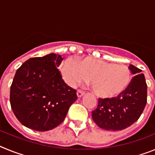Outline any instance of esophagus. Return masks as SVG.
<instances>
[{"label": "esophagus", "mask_w": 155, "mask_h": 155, "mask_svg": "<svg viewBox=\"0 0 155 155\" xmlns=\"http://www.w3.org/2000/svg\"><path fill=\"white\" fill-rule=\"evenodd\" d=\"M84 94V91H81V90H78V91H77V96L78 97V98H81V97H82L83 95Z\"/></svg>", "instance_id": "34e87169"}]
</instances>
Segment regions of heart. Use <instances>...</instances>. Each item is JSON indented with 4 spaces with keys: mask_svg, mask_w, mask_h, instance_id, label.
<instances>
[{
    "mask_svg": "<svg viewBox=\"0 0 155 155\" xmlns=\"http://www.w3.org/2000/svg\"><path fill=\"white\" fill-rule=\"evenodd\" d=\"M61 72L64 81L71 87L89 79L92 91L102 98L117 96L131 81V72L127 67L92 57H85L79 62L72 57L66 59Z\"/></svg>",
    "mask_w": 155,
    "mask_h": 155,
    "instance_id": "heart-1",
    "label": "heart"
}]
</instances>
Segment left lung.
<instances>
[{"label":"left lung","mask_w":155,"mask_h":155,"mask_svg":"<svg viewBox=\"0 0 155 155\" xmlns=\"http://www.w3.org/2000/svg\"><path fill=\"white\" fill-rule=\"evenodd\" d=\"M132 78L127 89L111 98H98V107L91 112L92 120L106 130H122L134 124L143 113L147 103V86L141 70L129 66Z\"/></svg>","instance_id":"1"}]
</instances>
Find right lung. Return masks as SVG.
Listing matches in <instances>:
<instances>
[{
	"label": "right lung",
	"mask_w": 155,
	"mask_h": 155,
	"mask_svg": "<svg viewBox=\"0 0 155 155\" xmlns=\"http://www.w3.org/2000/svg\"><path fill=\"white\" fill-rule=\"evenodd\" d=\"M62 61L61 55L50 53L28 59L16 71L10 103L25 127L42 132L55 128L78 98L76 90L64 81L57 68Z\"/></svg>",
	"instance_id": "add662e5"
}]
</instances>
